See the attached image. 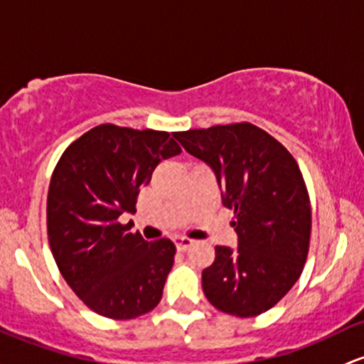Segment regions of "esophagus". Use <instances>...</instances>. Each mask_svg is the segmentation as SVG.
Here are the masks:
<instances>
[{"label":"esophagus","mask_w":364,"mask_h":364,"mask_svg":"<svg viewBox=\"0 0 364 364\" xmlns=\"http://www.w3.org/2000/svg\"><path fill=\"white\" fill-rule=\"evenodd\" d=\"M193 245V240L191 238H186V237H178L176 238V249L181 250V252H185L188 247Z\"/></svg>","instance_id":"esophagus-1"}]
</instances>
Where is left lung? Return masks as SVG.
<instances>
[{"label": "left lung", "mask_w": 364, "mask_h": 364, "mask_svg": "<svg viewBox=\"0 0 364 364\" xmlns=\"http://www.w3.org/2000/svg\"><path fill=\"white\" fill-rule=\"evenodd\" d=\"M188 154L214 169L233 210L238 247H215L202 271L207 301L221 313L252 318L277 306L304 269L311 202L289 150L250 122L174 133Z\"/></svg>", "instance_id": "8db88e82"}]
</instances>
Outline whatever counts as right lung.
<instances>
[{
	"label": "right lung",
	"mask_w": 364,
	"mask_h": 364,
	"mask_svg": "<svg viewBox=\"0 0 364 364\" xmlns=\"http://www.w3.org/2000/svg\"><path fill=\"white\" fill-rule=\"evenodd\" d=\"M178 154L167 131L100 124L55 166L46 203L51 254L67 285L100 316L133 319L161 302L174 243L143 240L119 218L136 210L139 188Z\"/></svg>",
	"instance_id": "obj_1"
}]
</instances>
